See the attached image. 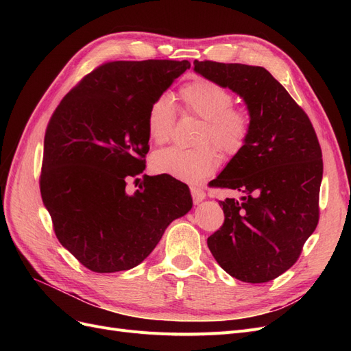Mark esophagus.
Wrapping results in <instances>:
<instances>
[{
	"mask_svg": "<svg viewBox=\"0 0 351 351\" xmlns=\"http://www.w3.org/2000/svg\"><path fill=\"white\" fill-rule=\"evenodd\" d=\"M190 192H192V197H193L195 205H199L202 200L206 199V193L200 187H197V186L190 187Z\"/></svg>",
	"mask_w": 351,
	"mask_h": 351,
	"instance_id": "1",
	"label": "esophagus"
}]
</instances>
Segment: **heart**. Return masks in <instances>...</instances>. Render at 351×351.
<instances>
[{
  "instance_id": "obj_1",
  "label": "heart",
  "mask_w": 351,
  "mask_h": 351,
  "mask_svg": "<svg viewBox=\"0 0 351 351\" xmlns=\"http://www.w3.org/2000/svg\"><path fill=\"white\" fill-rule=\"evenodd\" d=\"M186 111L205 120L200 143L212 142L221 152L237 154L247 139L250 120L247 114L231 108L232 95L208 79H196L180 90ZM176 119L174 101L169 95L156 98L146 117V129L156 143L165 142L171 134ZM219 156L214 147L205 145L196 149L167 147L155 154L154 169L158 174L171 176L187 183H197L217 169Z\"/></svg>"
}]
</instances>
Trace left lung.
Listing matches in <instances>:
<instances>
[{"label":"left lung","mask_w":351,"mask_h":351,"mask_svg":"<svg viewBox=\"0 0 351 351\" xmlns=\"http://www.w3.org/2000/svg\"><path fill=\"white\" fill-rule=\"evenodd\" d=\"M193 70L237 93L250 120L243 147L209 183L243 196L219 200L226 219L208 247L231 277L268 282L293 267L317 226L319 142L309 117L267 69L196 60Z\"/></svg>","instance_id":"obj_1"}]
</instances>
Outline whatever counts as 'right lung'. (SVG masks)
Returning a JSON list of instances; mask_svg holds the SVG:
<instances>
[{"label": "right lung", "mask_w": 351, "mask_h": 351, "mask_svg": "<svg viewBox=\"0 0 351 351\" xmlns=\"http://www.w3.org/2000/svg\"><path fill=\"white\" fill-rule=\"evenodd\" d=\"M187 69L186 60L107 62L51 117L42 202L61 246L93 272L137 267L193 206L189 186L167 174L145 176L134 195L125 192V180L145 169L147 111Z\"/></svg>", "instance_id": "1"}]
</instances>
